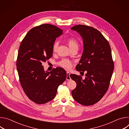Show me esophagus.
I'll list each match as a JSON object with an SVG mask.
<instances>
[{
  "instance_id": "34e87169",
  "label": "esophagus",
  "mask_w": 129,
  "mask_h": 129,
  "mask_svg": "<svg viewBox=\"0 0 129 129\" xmlns=\"http://www.w3.org/2000/svg\"><path fill=\"white\" fill-rule=\"evenodd\" d=\"M66 80L68 81H70L71 80V79L70 77V73L69 72H67V77H66Z\"/></svg>"
}]
</instances>
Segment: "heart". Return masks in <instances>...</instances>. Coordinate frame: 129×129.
I'll use <instances>...</instances> for the list:
<instances>
[{
    "label": "heart",
    "instance_id": "b5f03b06",
    "mask_svg": "<svg viewBox=\"0 0 129 129\" xmlns=\"http://www.w3.org/2000/svg\"><path fill=\"white\" fill-rule=\"evenodd\" d=\"M67 43L70 48V49L72 50L73 48H78L79 47V42L74 37H68L66 39ZM59 46V43L58 42H55L52 46V51L53 52H56L58 49ZM58 65L66 69H70L72 67V63L71 62L66 59H62L61 61H60L58 63Z\"/></svg>",
    "mask_w": 129,
    "mask_h": 129
}]
</instances>
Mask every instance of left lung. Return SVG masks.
Returning <instances> with one entry per match:
<instances>
[{"mask_svg":"<svg viewBox=\"0 0 129 129\" xmlns=\"http://www.w3.org/2000/svg\"><path fill=\"white\" fill-rule=\"evenodd\" d=\"M71 29L83 39L84 51L76 70L86 71L84 80L81 76L70 75L77 84L72 95L82 105H93L102 99L109 87L114 67L111 47L101 33L93 27L79 24Z\"/></svg>","mask_w":129,"mask_h":129,"instance_id":"left-lung-1","label":"left lung"}]
</instances>
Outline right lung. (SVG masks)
<instances>
[{
    "mask_svg": "<svg viewBox=\"0 0 129 129\" xmlns=\"http://www.w3.org/2000/svg\"><path fill=\"white\" fill-rule=\"evenodd\" d=\"M62 31L55 25L43 24L31 28L21 42L16 62L19 81L26 96L36 104L52 100L66 80L63 68L45 72L42 66L52 57L53 44Z\"/></svg>",
    "mask_w": 129,
    "mask_h": 129,
    "instance_id": "add662e5",
    "label": "right lung"
}]
</instances>
